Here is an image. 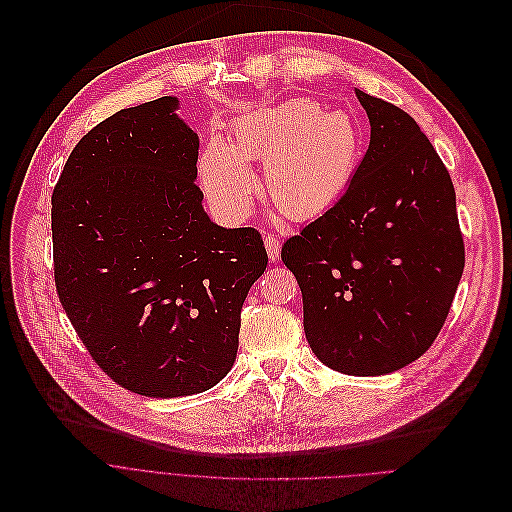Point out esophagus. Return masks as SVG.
Instances as JSON below:
<instances>
[{
    "label": "esophagus",
    "mask_w": 512,
    "mask_h": 512,
    "mask_svg": "<svg viewBox=\"0 0 512 512\" xmlns=\"http://www.w3.org/2000/svg\"><path fill=\"white\" fill-rule=\"evenodd\" d=\"M264 246H266V254H268L270 262H276L278 252H280V242H278V238L266 236V238H264Z\"/></svg>",
    "instance_id": "34e87169"
}]
</instances>
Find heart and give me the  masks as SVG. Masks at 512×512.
I'll return each mask as SVG.
<instances>
[{"label": "heart", "mask_w": 512, "mask_h": 512, "mask_svg": "<svg viewBox=\"0 0 512 512\" xmlns=\"http://www.w3.org/2000/svg\"><path fill=\"white\" fill-rule=\"evenodd\" d=\"M361 159V131L347 111L290 98L236 119L232 141L214 137L199 157V181L230 220L250 214L258 187L248 161H264V187L286 216L325 214L347 191Z\"/></svg>", "instance_id": "heart-1"}]
</instances>
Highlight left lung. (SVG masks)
Masks as SVG:
<instances>
[{
  "instance_id": "left-lung-1",
  "label": "left lung",
  "mask_w": 512,
  "mask_h": 512,
  "mask_svg": "<svg viewBox=\"0 0 512 512\" xmlns=\"http://www.w3.org/2000/svg\"><path fill=\"white\" fill-rule=\"evenodd\" d=\"M371 125L347 191L282 246L304 335L327 367L385 375L438 337L464 270L456 191L418 123L355 90Z\"/></svg>"
}]
</instances>
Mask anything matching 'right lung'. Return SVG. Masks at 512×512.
I'll list each match as a JSON object with an SVG mask.
<instances>
[{
	"label": "right lung",
	"mask_w": 512,
	"mask_h": 512,
	"mask_svg": "<svg viewBox=\"0 0 512 512\" xmlns=\"http://www.w3.org/2000/svg\"><path fill=\"white\" fill-rule=\"evenodd\" d=\"M161 96L88 131L52 193L58 298L121 387L201 393L238 353L240 313L268 256L254 228H222L195 185L199 139Z\"/></svg>",
	"instance_id": "obj_1"
}]
</instances>
